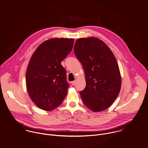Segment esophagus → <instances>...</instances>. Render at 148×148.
Returning a JSON list of instances; mask_svg holds the SVG:
<instances>
[{
    "label": "esophagus",
    "instance_id": "1",
    "mask_svg": "<svg viewBox=\"0 0 148 148\" xmlns=\"http://www.w3.org/2000/svg\"><path fill=\"white\" fill-rule=\"evenodd\" d=\"M71 84H72L73 86H74V85L76 84V81H72V82H71Z\"/></svg>",
    "mask_w": 148,
    "mask_h": 148
}]
</instances>
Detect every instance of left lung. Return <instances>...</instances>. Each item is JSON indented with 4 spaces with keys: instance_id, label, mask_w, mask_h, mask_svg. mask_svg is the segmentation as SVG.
I'll use <instances>...</instances> for the list:
<instances>
[{
    "instance_id": "left-lung-1",
    "label": "left lung",
    "mask_w": 148,
    "mask_h": 148,
    "mask_svg": "<svg viewBox=\"0 0 148 148\" xmlns=\"http://www.w3.org/2000/svg\"><path fill=\"white\" fill-rule=\"evenodd\" d=\"M74 51L84 71L86 86L80 92L83 103L94 112L107 109L117 98L121 86L114 54L103 41L92 37L77 40Z\"/></svg>"
}]
</instances>
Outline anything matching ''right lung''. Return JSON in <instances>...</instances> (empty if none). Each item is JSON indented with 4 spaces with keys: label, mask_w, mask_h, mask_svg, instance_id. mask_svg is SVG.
<instances>
[{
    "label": "right lung",
    "mask_w": 148,
    "mask_h": 148,
    "mask_svg": "<svg viewBox=\"0 0 148 148\" xmlns=\"http://www.w3.org/2000/svg\"><path fill=\"white\" fill-rule=\"evenodd\" d=\"M73 38H54L41 44L33 53L25 76L28 93L40 109L58 107L67 94L66 70L61 65L71 51Z\"/></svg>",
    "instance_id": "1"
}]
</instances>
